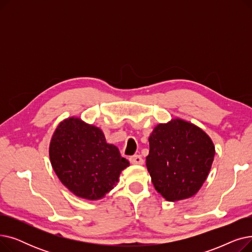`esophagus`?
I'll return each mask as SVG.
<instances>
[{"mask_svg":"<svg viewBox=\"0 0 252 252\" xmlns=\"http://www.w3.org/2000/svg\"><path fill=\"white\" fill-rule=\"evenodd\" d=\"M129 161L133 163V164H143L144 163L143 158L141 157V155H138V154L130 156L129 157Z\"/></svg>","mask_w":252,"mask_h":252,"instance_id":"esophagus-1","label":"esophagus"}]
</instances>
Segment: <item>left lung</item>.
<instances>
[{
    "instance_id": "8db88e82",
    "label": "left lung",
    "mask_w": 252,
    "mask_h": 252,
    "mask_svg": "<svg viewBox=\"0 0 252 252\" xmlns=\"http://www.w3.org/2000/svg\"><path fill=\"white\" fill-rule=\"evenodd\" d=\"M146 165L158 193L167 201L195 195L205 182L216 154L213 141L198 126L173 119L154 127Z\"/></svg>"
}]
</instances>
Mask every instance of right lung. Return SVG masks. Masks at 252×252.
<instances>
[{
    "label": "right lung",
    "mask_w": 252,
    "mask_h": 252,
    "mask_svg": "<svg viewBox=\"0 0 252 252\" xmlns=\"http://www.w3.org/2000/svg\"><path fill=\"white\" fill-rule=\"evenodd\" d=\"M50 160L59 180L74 195L97 200L114 188L129 165L102 130L79 118H68L56 128L50 144Z\"/></svg>",
    "instance_id": "1"
}]
</instances>
